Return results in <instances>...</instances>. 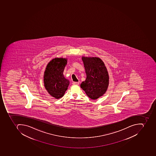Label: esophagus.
<instances>
[{"mask_svg":"<svg viewBox=\"0 0 156 156\" xmlns=\"http://www.w3.org/2000/svg\"><path fill=\"white\" fill-rule=\"evenodd\" d=\"M73 85H78V84H79V82H73Z\"/></svg>","mask_w":156,"mask_h":156,"instance_id":"obj_1","label":"esophagus"}]
</instances>
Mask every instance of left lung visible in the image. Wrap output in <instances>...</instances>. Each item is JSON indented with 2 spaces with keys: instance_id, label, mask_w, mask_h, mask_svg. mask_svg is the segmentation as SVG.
<instances>
[{
  "instance_id": "obj_1",
  "label": "left lung",
  "mask_w": 156,
  "mask_h": 156,
  "mask_svg": "<svg viewBox=\"0 0 156 156\" xmlns=\"http://www.w3.org/2000/svg\"><path fill=\"white\" fill-rule=\"evenodd\" d=\"M86 78L81 84V88L86 95L93 100L103 96L107 91L109 77L103 61L96 57L82 56Z\"/></svg>"
}]
</instances>
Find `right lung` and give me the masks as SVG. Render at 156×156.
<instances>
[{"label": "right lung", "mask_w": 156, "mask_h": 156, "mask_svg": "<svg viewBox=\"0 0 156 156\" xmlns=\"http://www.w3.org/2000/svg\"><path fill=\"white\" fill-rule=\"evenodd\" d=\"M67 60V58H55L49 62L44 72L45 88L51 96L57 99L64 95L70 84L69 81L63 75Z\"/></svg>", "instance_id": "add662e5"}]
</instances>
